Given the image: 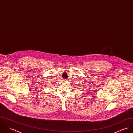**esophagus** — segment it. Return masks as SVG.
Masks as SVG:
<instances>
[{
  "mask_svg": "<svg viewBox=\"0 0 133 133\" xmlns=\"http://www.w3.org/2000/svg\"><path fill=\"white\" fill-rule=\"evenodd\" d=\"M64 83H66V82H67L66 81H64Z\"/></svg>",
  "mask_w": 133,
  "mask_h": 133,
  "instance_id": "34e87169",
  "label": "esophagus"
}]
</instances>
